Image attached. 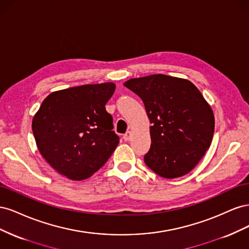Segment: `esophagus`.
I'll list each match as a JSON object with an SVG mask.
<instances>
[{"label": "esophagus", "mask_w": 249, "mask_h": 249, "mask_svg": "<svg viewBox=\"0 0 249 249\" xmlns=\"http://www.w3.org/2000/svg\"><path fill=\"white\" fill-rule=\"evenodd\" d=\"M131 136H132V133L129 131V132H126L124 135V141H129L130 139H131Z\"/></svg>", "instance_id": "1"}]
</instances>
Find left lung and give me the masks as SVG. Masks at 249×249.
<instances>
[{
    "label": "left lung",
    "mask_w": 249,
    "mask_h": 249,
    "mask_svg": "<svg viewBox=\"0 0 249 249\" xmlns=\"http://www.w3.org/2000/svg\"><path fill=\"white\" fill-rule=\"evenodd\" d=\"M141 97L152 126L144 162L158 176L176 178L190 172L213 139V110L190 81L166 74L130 79L124 84Z\"/></svg>",
    "instance_id": "left-lung-1"
}]
</instances>
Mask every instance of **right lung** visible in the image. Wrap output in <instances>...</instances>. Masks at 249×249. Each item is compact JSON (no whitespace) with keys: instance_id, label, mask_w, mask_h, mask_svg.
Returning <instances> with one entry per match:
<instances>
[{"instance_id":"obj_1","label":"right lung","mask_w":249,"mask_h":249,"mask_svg":"<svg viewBox=\"0 0 249 249\" xmlns=\"http://www.w3.org/2000/svg\"><path fill=\"white\" fill-rule=\"evenodd\" d=\"M114 83L87 84L52 92L32 120L37 147L60 175L82 180L99 170L119 137L106 111Z\"/></svg>"}]
</instances>
